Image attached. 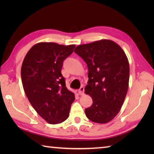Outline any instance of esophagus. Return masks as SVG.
<instances>
[{
  "label": "esophagus",
  "instance_id": "34e87169",
  "mask_svg": "<svg viewBox=\"0 0 154 154\" xmlns=\"http://www.w3.org/2000/svg\"><path fill=\"white\" fill-rule=\"evenodd\" d=\"M84 91H85V88L83 87H81L78 92H79V94H81V95H82V94H84Z\"/></svg>",
  "mask_w": 154,
  "mask_h": 154
}]
</instances>
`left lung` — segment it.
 Instances as JSON below:
<instances>
[{
  "mask_svg": "<svg viewBox=\"0 0 154 154\" xmlns=\"http://www.w3.org/2000/svg\"><path fill=\"white\" fill-rule=\"evenodd\" d=\"M74 52L86 62L89 71L85 92L92 98L93 104L85 110L87 117L96 123L110 122L120 112L128 89L126 55L109 40L79 45Z\"/></svg>",
  "mask_w": 154,
  "mask_h": 154,
  "instance_id": "obj_1",
  "label": "left lung"
}]
</instances>
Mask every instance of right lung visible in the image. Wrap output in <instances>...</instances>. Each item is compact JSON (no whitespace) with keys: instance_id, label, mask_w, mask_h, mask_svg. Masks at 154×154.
Returning <instances> with one entry per match:
<instances>
[{"instance_id":"obj_1","label":"right lung","mask_w":154,"mask_h":154,"mask_svg":"<svg viewBox=\"0 0 154 154\" xmlns=\"http://www.w3.org/2000/svg\"><path fill=\"white\" fill-rule=\"evenodd\" d=\"M75 45L40 42L33 45L22 62L21 78L29 102L47 122H64L69 115L75 94L65 85L63 62Z\"/></svg>"}]
</instances>
